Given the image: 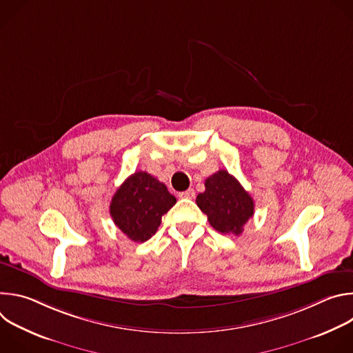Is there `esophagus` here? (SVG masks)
I'll list each match as a JSON object with an SVG mask.
<instances>
[{
	"label": "esophagus",
	"instance_id": "34e87169",
	"mask_svg": "<svg viewBox=\"0 0 353 353\" xmlns=\"http://www.w3.org/2000/svg\"><path fill=\"white\" fill-rule=\"evenodd\" d=\"M194 195H195V192H194L192 188L185 190V191H183V192H179V196H180V198H187V199L194 198Z\"/></svg>",
	"mask_w": 353,
	"mask_h": 353
}]
</instances>
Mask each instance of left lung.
<instances>
[{"mask_svg":"<svg viewBox=\"0 0 353 353\" xmlns=\"http://www.w3.org/2000/svg\"><path fill=\"white\" fill-rule=\"evenodd\" d=\"M195 203L211 226L223 234H241L244 225L254 215V201L236 177L219 170L205 180V191Z\"/></svg>","mask_w":353,"mask_h":353,"instance_id":"8db88e82","label":"left lung"}]
</instances>
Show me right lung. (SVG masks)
I'll use <instances>...</instances> for the list:
<instances>
[{
	"label": "right lung",
	"mask_w": 353,
	"mask_h": 353,
	"mask_svg": "<svg viewBox=\"0 0 353 353\" xmlns=\"http://www.w3.org/2000/svg\"><path fill=\"white\" fill-rule=\"evenodd\" d=\"M174 204V195L163 183L146 172H135L113 195L110 215L127 237L143 243L157 233L162 216Z\"/></svg>",
	"instance_id": "1"
}]
</instances>
